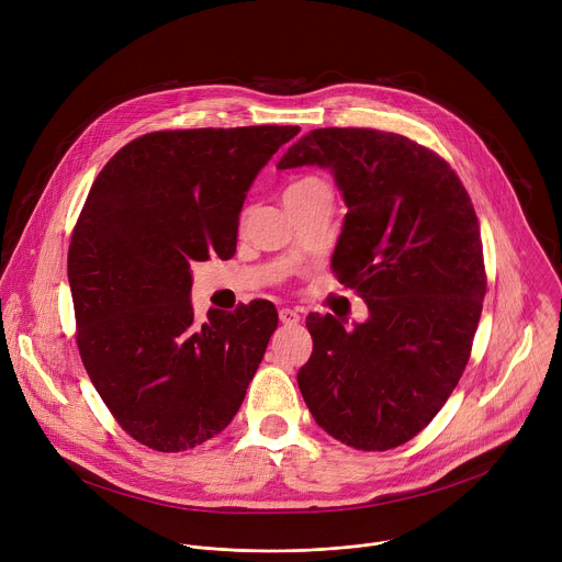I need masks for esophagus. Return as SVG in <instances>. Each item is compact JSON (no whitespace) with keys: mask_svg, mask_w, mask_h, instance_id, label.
<instances>
[{"mask_svg":"<svg viewBox=\"0 0 562 562\" xmlns=\"http://www.w3.org/2000/svg\"><path fill=\"white\" fill-rule=\"evenodd\" d=\"M280 323L282 325H297L300 323V313L293 308H280Z\"/></svg>","mask_w":562,"mask_h":562,"instance_id":"34e87169","label":"esophagus"}]
</instances>
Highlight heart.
<instances>
[{"label": "heart", "mask_w": 562, "mask_h": 562, "mask_svg": "<svg viewBox=\"0 0 562 562\" xmlns=\"http://www.w3.org/2000/svg\"><path fill=\"white\" fill-rule=\"evenodd\" d=\"M317 182H319V180H315V178H304V180H300V182L291 184V187L284 191V195H291V193L304 191V189H308V187H313V184H317Z\"/></svg>", "instance_id": "obj_1"}]
</instances>
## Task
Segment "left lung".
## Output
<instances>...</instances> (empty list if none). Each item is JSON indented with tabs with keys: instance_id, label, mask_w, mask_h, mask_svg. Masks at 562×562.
I'll return each mask as SVG.
<instances>
[{
	"instance_id": "1",
	"label": "left lung",
	"mask_w": 562,
	"mask_h": 562,
	"mask_svg": "<svg viewBox=\"0 0 562 562\" xmlns=\"http://www.w3.org/2000/svg\"><path fill=\"white\" fill-rule=\"evenodd\" d=\"M329 169L347 215L331 258L367 323L308 315L304 403L336 440L384 451L423 431L456 389L487 291L473 204L440 155L405 135L315 128L278 169Z\"/></svg>"
}]
</instances>
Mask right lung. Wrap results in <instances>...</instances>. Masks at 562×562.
<instances>
[{
  "instance_id": "1",
  "label": "right lung",
  "mask_w": 562,
  "mask_h": 562,
  "mask_svg": "<svg viewBox=\"0 0 562 562\" xmlns=\"http://www.w3.org/2000/svg\"><path fill=\"white\" fill-rule=\"evenodd\" d=\"M300 126L142 135L100 171L68 249L77 347L120 427L155 451L217 436L243 405L278 311L267 300L195 323L191 262L235 254L247 193Z\"/></svg>"
}]
</instances>
